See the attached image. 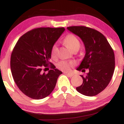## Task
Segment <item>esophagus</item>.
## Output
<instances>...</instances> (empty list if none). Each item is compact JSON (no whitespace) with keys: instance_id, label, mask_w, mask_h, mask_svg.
Listing matches in <instances>:
<instances>
[{"instance_id":"1","label":"esophagus","mask_w":124,"mask_h":124,"mask_svg":"<svg viewBox=\"0 0 124 124\" xmlns=\"http://www.w3.org/2000/svg\"><path fill=\"white\" fill-rule=\"evenodd\" d=\"M65 75H66L67 76H69V77H72L73 76V73H65Z\"/></svg>"}]
</instances>
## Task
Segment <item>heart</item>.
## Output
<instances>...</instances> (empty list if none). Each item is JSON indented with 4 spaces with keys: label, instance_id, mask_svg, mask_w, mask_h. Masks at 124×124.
Wrapping results in <instances>:
<instances>
[{
    "label": "heart",
    "instance_id": "heart-1",
    "mask_svg": "<svg viewBox=\"0 0 124 124\" xmlns=\"http://www.w3.org/2000/svg\"><path fill=\"white\" fill-rule=\"evenodd\" d=\"M64 42L67 45L68 47H69L71 50L75 51L76 49H79L80 46V42L79 39H78L76 36L75 35L70 34L65 37L64 39ZM58 46L56 44H54L51 48V57L53 59H56L58 56ZM74 65L73 62H68L66 61H61L59 62L56 65V66L59 69L68 72L70 70L71 67Z\"/></svg>",
    "mask_w": 124,
    "mask_h": 124
}]
</instances>
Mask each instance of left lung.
<instances>
[{
    "mask_svg": "<svg viewBox=\"0 0 124 124\" xmlns=\"http://www.w3.org/2000/svg\"><path fill=\"white\" fill-rule=\"evenodd\" d=\"M67 29L81 38L86 54L78 70L89 72L83 79L78 92L87 96H94L104 90L111 81L115 69L113 49L107 39L99 31L85 26H72Z\"/></svg>",
    "mask_w": 124,
    "mask_h": 124,
    "instance_id": "left-lung-1",
    "label": "left lung"
}]
</instances>
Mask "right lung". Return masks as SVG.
Instances as JSON below:
<instances>
[{
	"label": "right lung",
	"mask_w": 124,
	"mask_h": 124,
	"mask_svg": "<svg viewBox=\"0 0 124 124\" xmlns=\"http://www.w3.org/2000/svg\"><path fill=\"white\" fill-rule=\"evenodd\" d=\"M63 27L37 28L23 35L13 50L10 68L16 84L23 93L32 99L49 96L62 72L49 62L52 46L65 31ZM50 67L48 74L42 68Z\"/></svg>",
	"instance_id": "obj_1"
}]
</instances>
